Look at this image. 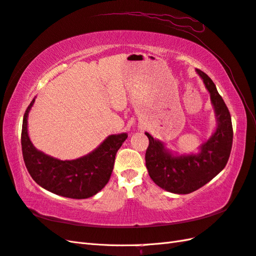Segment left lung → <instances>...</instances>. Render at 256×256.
<instances>
[{
	"mask_svg": "<svg viewBox=\"0 0 256 256\" xmlns=\"http://www.w3.org/2000/svg\"><path fill=\"white\" fill-rule=\"evenodd\" d=\"M196 73L210 94L217 118L216 130L202 144L200 152L196 155H174L162 142L145 133L150 140L145 155L148 174L158 186L176 194L192 193L208 183L226 167L232 147L234 130L227 106L208 75L198 68Z\"/></svg>",
	"mask_w": 256,
	"mask_h": 256,
	"instance_id": "left-lung-1",
	"label": "left lung"
}]
</instances>
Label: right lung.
I'll use <instances>...</instances> for the list:
<instances>
[{"label":"right lung","mask_w":256,"mask_h":256,"mask_svg":"<svg viewBox=\"0 0 256 256\" xmlns=\"http://www.w3.org/2000/svg\"><path fill=\"white\" fill-rule=\"evenodd\" d=\"M34 98L24 114L22 150L26 168L41 188L70 198H88L108 183L118 148L128 138L126 133L110 135L96 150L74 160H60L36 148L28 136L27 118Z\"/></svg>","instance_id":"add662e5"}]
</instances>
